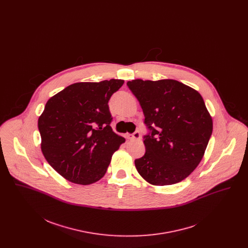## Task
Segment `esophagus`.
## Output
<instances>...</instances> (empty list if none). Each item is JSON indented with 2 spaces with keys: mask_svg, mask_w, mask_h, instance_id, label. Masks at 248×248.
<instances>
[{
  "mask_svg": "<svg viewBox=\"0 0 248 248\" xmlns=\"http://www.w3.org/2000/svg\"><path fill=\"white\" fill-rule=\"evenodd\" d=\"M125 137L128 140H140V132L136 131L134 134H126Z\"/></svg>",
  "mask_w": 248,
  "mask_h": 248,
  "instance_id": "obj_1",
  "label": "esophagus"
}]
</instances>
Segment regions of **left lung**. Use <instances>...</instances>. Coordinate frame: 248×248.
<instances>
[{
    "mask_svg": "<svg viewBox=\"0 0 248 248\" xmlns=\"http://www.w3.org/2000/svg\"><path fill=\"white\" fill-rule=\"evenodd\" d=\"M141 106L146 153L135 165L153 185L185 179L200 164L210 137L212 118L196 90L176 80L127 82Z\"/></svg>",
    "mask_w": 248,
    "mask_h": 248,
    "instance_id": "obj_1",
    "label": "left lung"
}]
</instances>
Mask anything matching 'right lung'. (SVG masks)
<instances>
[{
    "mask_svg": "<svg viewBox=\"0 0 248 248\" xmlns=\"http://www.w3.org/2000/svg\"><path fill=\"white\" fill-rule=\"evenodd\" d=\"M124 83H73L46 102L38 120L41 149L48 164L67 180L82 185L99 180L125 141L110 127L108 105Z\"/></svg>",
    "mask_w": 248,
    "mask_h": 248,
    "instance_id": "add662e5",
    "label": "right lung"
}]
</instances>
